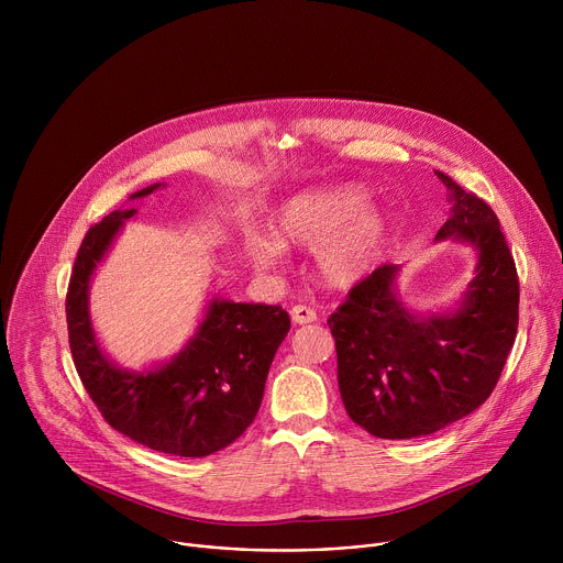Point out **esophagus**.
Returning <instances> with one entry per match:
<instances>
[{
    "label": "esophagus",
    "mask_w": 563,
    "mask_h": 563,
    "mask_svg": "<svg viewBox=\"0 0 563 563\" xmlns=\"http://www.w3.org/2000/svg\"><path fill=\"white\" fill-rule=\"evenodd\" d=\"M289 313H291V320H294L296 325L313 323V320H316V311L311 307H307V305H294Z\"/></svg>",
    "instance_id": "34e87169"
}]
</instances>
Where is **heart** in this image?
<instances>
[{"label": "heart", "instance_id": "obj_1", "mask_svg": "<svg viewBox=\"0 0 563 563\" xmlns=\"http://www.w3.org/2000/svg\"><path fill=\"white\" fill-rule=\"evenodd\" d=\"M367 194L356 185L318 187L287 198L272 216L274 240L252 238L247 256L258 269H274L282 247H316V269L328 285L350 287L378 263L389 222L378 209H361Z\"/></svg>", "mask_w": 563, "mask_h": 563}]
</instances>
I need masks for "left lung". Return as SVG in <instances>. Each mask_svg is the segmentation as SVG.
<instances>
[{
	"instance_id": "1",
	"label": "left lung",
	"mask_w": 563,
	"mask_h": 563,
	"mask_svg": "<svg viewBox=\"0 0 563 563\" xmlns=\"http://www.w3.org/2000/svg\"><path fill=\"white\" fill-rule=\"evenodd\" d=\"M437 176L452 200L437 240L454 235L478 252L461 307L410 311L394 291L396 267L383 265L328 318L345 410L378 439L434 434L486 404L517 336L519 276L499 218L476 194Z\"/></svg>"
}]
</instances>
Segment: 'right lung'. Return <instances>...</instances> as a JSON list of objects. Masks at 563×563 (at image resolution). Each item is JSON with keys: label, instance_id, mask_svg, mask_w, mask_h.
I'll return each mask as SVG.
<instances>
[{"label": "right lung", "instance_id": "obj_1", "mask_svg": "<svg viewBox=\"0 0 563 563\" xmlns=\"http://www.w3.org/2000/svg\"><path fill=\"white\" fill-rule=\"evenodd\" d=\"M151 185L129 198H144ZM118 209L93 224L79 245L68 291L66 325L75 369L104 421L151 450L207 456L231 445L256 419L278 345L289 332L280 305L213 298L202 325L167 365L126 372L100 350L89 318V280L122 222Z\"/></svg>", "mask_w": 563, "mask_h": 563}]
</instances>
